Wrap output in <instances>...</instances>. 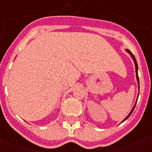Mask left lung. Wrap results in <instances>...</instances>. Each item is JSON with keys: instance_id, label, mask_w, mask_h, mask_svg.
I'll return each instance as SVG.
<instances>
[{"instance_id": "1", "label": "left lung", "mask_w": 152, "mask_h": 152, "mask_svg": "<svg viewBox=\"0 0 152 152\" xmlns=\"http://www.w3.org/2000/svg\"><path fill=\"white\" fill-rule=\"evenodd\" d=\"M126 52H128L129 54L130 55V56H131L132 58V59H133V61H134V64H135V74H136V79H137V82H138V84H139V75H138V64H137L136 59H135V56H134L133 55H132V52H130V51L129 50V49H126ZM139 94H138V96H137V100H136V102H135V105H134V107H132V110L130 111V113H129L128 116H126V117L124 119H123V121H122V123H123V122H124L125 120H126V119H128V118L130 116V115H131V114H132V113L133 112L134 109H135V105H136L137 100H138V97H139Z\"/></svg>"}]
</instances>
